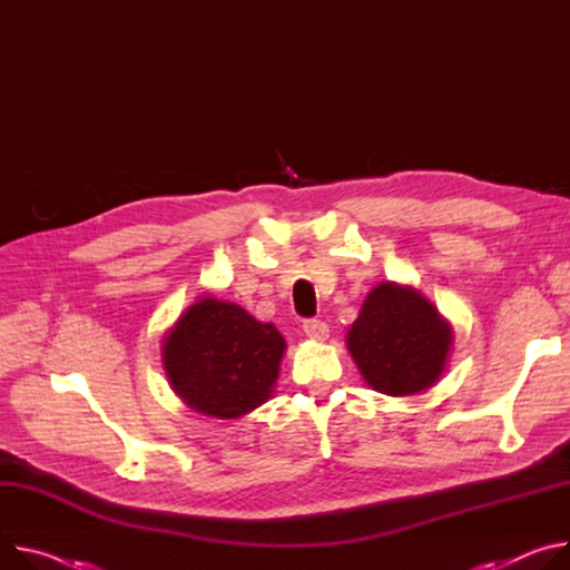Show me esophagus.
<instances>
[{"instance_id": "34e87169", "label": "esophagus", "mask_w": 570, "mask_h": 570, "mask_svg": "<svg viewBox=\"0 0 570 570\" xmlns=\"http://www.w3.org/2000/svg\"><path fill=\"white\" fill-rule=\"evenodd\" d=\"M303 333H305L309 340L324 342L331 331H328V324L322 322V320H307V322H303Z\"/></svg>"}]
</instances>
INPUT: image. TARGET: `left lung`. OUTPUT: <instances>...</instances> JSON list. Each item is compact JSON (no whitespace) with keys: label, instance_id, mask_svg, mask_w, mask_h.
Masks as SVG:
<instances>
[{"label":"left lung","instance_id":"1","mask_svg":"<svg viewBox=\"0 0 570 570\" xmlns=\"http://www.w3.org/2000/svg\"><path fill=\"white\" fill-rule=\"evenodd\" d=\"M453 331L412 287L375 285L362 303L346 346L364 381L390 396L432 387L446 366Z\"/></svg>","mask_w":570,"mask_h":570}]
</instances>
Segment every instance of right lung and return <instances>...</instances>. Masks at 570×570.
I'll return each mask as SVG.
<instances>
[{"mask_svg": "<svg viewBox=\"0 0 570 570\" xmlns=\"http://www.w3.org/2000/svg\"><path fill=\"white\" fill-rule=\"evenodd\" d=\"M285 340L272 324L213 296L189 305L163 340V364L176 396L195 412L239 419L276 385Z\"/></svg>", "mask_w": 570, "mask_h": 570, "instance_id": "right-lung-1", "label": "right lung"}]
</instances>
